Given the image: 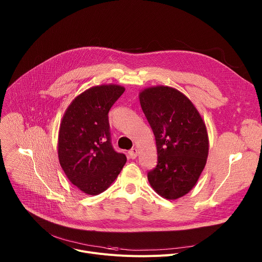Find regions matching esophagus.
<instances>
[{
	"label": "esophagus",
	"instance_id": "esophagus-1",
	"mask_svg": "<svg viewBox=\"0 0 262 262\" xmlns=\"http://www.w3.org/2000/svg\"><path fill=\"white\" fill-rule=\"evenodd\" d=\"M128 156L132 160H135L138 157V149H136V148L130 149V150L128 151Z\"/></svg>",
	"mask_w": 262,
	"mask_h": 262
}]
</instances>
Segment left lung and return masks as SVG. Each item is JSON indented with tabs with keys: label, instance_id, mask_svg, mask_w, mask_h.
<instances>
[{
	"label": "left lung",
	"instance_id": "left-lung-1",
	"mask_svg": "<svg viewBox=\"0 0 262 262\" xmlns=\"http://www.w3.org/2000/svg\"><path fill=\"white\" fill-rule=\"evenodd\" d=\"M139 99L158 150V165L148 172V181L161 197L178 199L194 188L206 165L205 122L194 103L175 88L148 87L141 90Z\"/></svg>",
	"mask_w": 262,
	"mask_h": 262
}]
</instances>
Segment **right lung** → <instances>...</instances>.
I'll return each mask as SVG.
<instances>
[{
	"label": "right lung",
	"mask_w": 262,
	"mask_h": 262,
	"mask_svg": "<svg viewBox=\"0 0 262 262\" xmlns=\"http://www.w3.org/2000/svg\"><path fill=\"white\" fill-rule=\"evenodd\" d=\"M125 88L93 86L74 98L62 117L58 135L60 165L83 193L96 196L115 181L126 157L111 144L108 111Z\"/></svg>",
	"instance_id": "obj_1"
}]
</instances>
